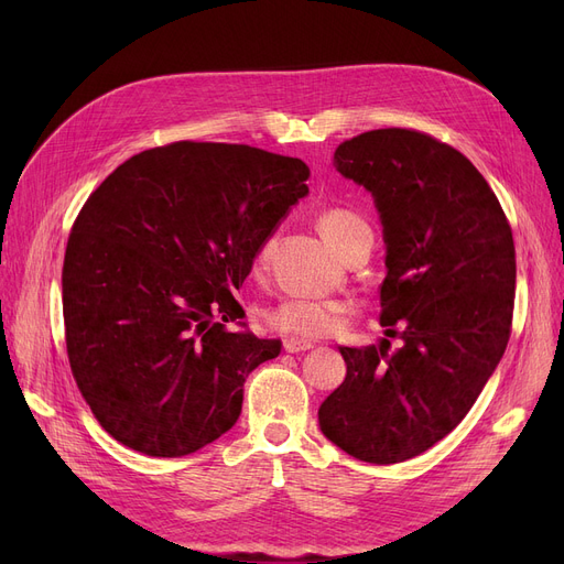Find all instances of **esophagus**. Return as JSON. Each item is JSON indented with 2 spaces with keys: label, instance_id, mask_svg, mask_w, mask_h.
Segmentation results:
<instances>
[{
  "label": "esophagus",
  "instance_id": "esophagus-1",
  "mask_svg": "<svg viewBox=\"0 0 564 564\" xmlns=\"http://www.w3.org/2000/svg\"><path fill=\"white\" fill-rule=\"evenodd\" d=\"M313 347V343H308V340H300V338H285L283 340V349L288 351V354H294V351H306V349H311Z\"/></svg>",
  "mask_w": 564,
  "mask_h": 564
}]
</instances>
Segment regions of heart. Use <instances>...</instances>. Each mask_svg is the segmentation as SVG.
<instances>
[{"instance_id":"b5f03b06","label":"heart","mask_w":564,"mask_h":564,"mask_svg":"<svg viewBox=\"0 0 564 564\" xmlns=\"http://www.w3.org/2000/svg\"><path fill=\"white\" fill-rule=\"evenodd\" d=\"M364 221L343 207H327L317 215V228L324 240H327L336 251L340 249L345 237L359 228ZM267 251H270V242H264L258 249L256 260H264ZM345 313V306L338 302H324V300H302V297H290L279 302L276 306L267 308L262 313V319L267 327L290 336V338H322L329 336Z\"/></svg>"}]
</instances>
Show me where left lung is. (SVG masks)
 Returning a JSON list of instances; mask_svg holds the SVG:
<instances>
[{
	"instance_id": "left-lung-1",
	"label": "left lung",
	"mask_w": 564,
	"mask_h": 564,
	"mask_svg": "<svg viewBox=\"0 0 564 564\" xmlns=\"http://www.w3.org/2000/svg\"><path fill=\"white\" fill-rule=\"evenodd\" d=\"M334 166L375 196L389 270L379 322L402 347H340L347 375L317 419L347 455L398 464L451 434L502 359L512 228L482 173L425 132H364L336 148Z\"/></svg>"
}]
</instances>
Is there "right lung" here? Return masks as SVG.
Instances as JSON below:
<instances>
[{
    "instance_id": "1",
    "label": "right lung",
    "mask_w": 564,
    "mask_h": 564,
    "mask_svg": "<svg viewBox=\"0 0 564 564\" xmlns=\"http://www.w3.org/2000/svg\"><path fill=\"white\" fill-rule=\"evenodd\" d=\"M308 166L242 143L175 141L86 198L64 258L73 377L96 421L148 457L228 432L245 381L281 340L230 334L258 249L308 194Z\"/></svg>"
}]
</instances>
